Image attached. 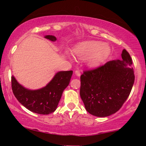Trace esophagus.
Here are the masks:
<instances>
[{
    "label": "esophagus",
    "mask_w": 146,
    "mask_h": 146,
    "mask_svg": "<svg viewBox=\"0 0 146 146\" xmlns=\"http://www.w3.org/2000/svg\"><path fill=\"white\" fill-rule=\"evenodd\" d=\"M75 75L78 77L80 76V75H81V73H80V70H76V71H75Z\"/></svg>",
    "instance_id": "1"
}]
</instances>
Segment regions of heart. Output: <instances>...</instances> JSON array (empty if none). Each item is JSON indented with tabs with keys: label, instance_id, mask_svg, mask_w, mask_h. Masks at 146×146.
<instances>
[{
	"label": "heart",
	"instance_id": "1",
	"mask_svg": "<svg viewBox=\"0 0 146 146\" xmlns=\"http://www.w3.org/2000/svg\"><path fill=\"white\" fill-rule=\"evenodd\" d=\"M75 53L80 59H88V64L90 67H98L107 59L110 48L102 42L86 41L78 45Z\"/></svg>",
	"mask_w": 146,
	"mask_h": 146
}]
</instances>
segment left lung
<instances>
[{
    "mask_svg": "<svg viewBox=\"0 0 146 146\" xmlns=\"http://www.w3.org/2000/svg\"><path fill=\"white\" fill-rule=\"evenodd\" d=\"M121 60H111L80 77V97L91 115L104 117L118 111L128 98L135 82L132 58L123 49Z\"/></svg>",
    "mask_w": 146,
    "mask_h": 146,
    "instance_id": "left-lung-1",
    "label": "left lung"
}]
</instances>
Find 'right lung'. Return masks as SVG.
I'll return each mask as SVG.
<instances>
[{
    "label": "right lung",
    "instance_id": "add662e5",
    "mask_svg": "<svg viewBox=\"0 0 146 146\" xmlns=\"http://www.w3.org/2000/svg\"><path fill=\"white\" fill-rule=\"evenodd\" d=\"M45 38L55 42L53 36H45ZM73 71H60L51 81L40 89L25 88L11 76V88L18 101L30 111L40 115H48L56 110L64 90L69 84Z\"/></svg>",
    "mask_w": 146,
    "mask_h": 146
}]
</instances>
